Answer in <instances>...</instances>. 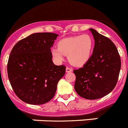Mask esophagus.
<instances>
[{"label":"esophagus","instance_id":"esophagus-1","mask_svg":"<svg viewBox=\"0 0 128 128\" xmlns=\"http://www.w3.org/2000/svg\"><path fill=\"white\" fill-rule=\"evenodd\" d=\"M66 71L67 73H70V72H72V69L71 68L67 67L66 68Z\"/></svg>","mask_w":128,"mask_h":128}]
</instances>
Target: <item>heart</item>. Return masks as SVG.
Instances as JSON below:
<instances>
[{
  "instance_id": "heart-1",
  "label": "heart",
  "mask_w": 128,
  "mask_h": 128,
  "mask_svg": "<svg viewBox=\"0 0 128 128\" xmlns=\"http://www.w3.org/2000/svg\"><path fill=\"white\" fill-rule=\"evenodd\" d=\"M58 48L52 50V55L58 62L68 55L69 62L73 66H81L92 56L94 47L93 38L88 34L65 38L58 42Z\"/></svg>"
}]
</instances>
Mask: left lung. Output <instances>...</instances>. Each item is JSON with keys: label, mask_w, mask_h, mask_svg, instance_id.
<instances>
[{"label": "left lung", "mask_w": 128, "mask_h": 128, "mask_svg": "<svg viewBox=\"0 0 128 128\" xmlns=\"http://www.w3.org/2000/svg\"><path fill=\"white\" fill-rule=\"evenodd\" d=\"M95 39L90 58L82 68L74 70L75 90L86 99L95 100L110 93L117 83L121 67L120 56L109 38L90 29Z\"/></svg>", "instance_id": "1"}]
</instances>
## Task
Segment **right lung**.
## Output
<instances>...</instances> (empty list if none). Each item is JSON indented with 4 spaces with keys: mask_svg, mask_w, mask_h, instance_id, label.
Instances as JSON below:
<instances>
[{
    "mask_svg": "<svg viewBox=\"0 0 128 128\" xmlns=\"http://www.w3.org/2000/svg\"><path fill=\"white\" fill-rule=\"evenodd\" d=\"M57 36L53 33H33L18 41L12 49L8 75L15 93L24 102L43 104L55 95L66 68L55 65L52 61L50 48Z\"/></svg>",
    "mask_w": 128,
    "mask_h": 128,
    "instance_id": "obj_1",
    "label": "right lung"
}]
</instances>
